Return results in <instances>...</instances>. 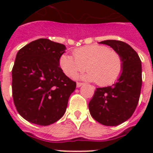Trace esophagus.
<instances>
[{
	"label": "esophagus",
	"instance_id": "34e87169",
	"mask_svg": "<svg viewBox=\"0 0 153 153\" xmlns=\"http://www.w3.org/2000/svg\"><path fill=\"white\" fill-rule=\"evenodd\" d=\"M82 85H83V83H82V82H77V87H78V88L81 87Z\"/></svg>",
	"mask_w": 153,
	"mask_h": 153
}]
</instances>
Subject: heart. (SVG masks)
Here are the masks:
<instances>
[{"mask_svg": "<svg viewBox=\"0 0 153 153\" xmlns=\"http://www.w3.org/2000/svg\"><path fill=\"white\" fill-rule=\"evenodd\" d=\"M74 56L62 55L59 66L66 75L75 76L85 70L86 74L81 79L90 82H97L100 86H107L118 79L122 71L121 55L114 50L104 45L92 44L77 48Z\"/></svg>", "mask_w": 153, "mask_h": 153, "instance_id": "obj_1", "label": "heart"}]
</instances>
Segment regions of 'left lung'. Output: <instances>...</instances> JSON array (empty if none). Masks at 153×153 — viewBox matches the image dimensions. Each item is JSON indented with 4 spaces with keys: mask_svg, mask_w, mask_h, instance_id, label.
Here are the masks:
<instances>
[{
    "mask_svg": "<svg viewBox=\"0 0 153 153\" xmlns=\"http://www.w3.org/2000/svg\"><path fill=\"white\" fill-rule=\"evenodd\" d=\"M99 44L111 47L121 55L122 71L112 86L96 89L89 102V110L94 120L107 126L126 121L135 111L142 85L140 57L130 45L119 40H104Z\"/></svg>",
    "mask_w": 153,
    "mask_h": 153,
    "instance_id": "1",
    "label": "left lung"
}]
</instances>
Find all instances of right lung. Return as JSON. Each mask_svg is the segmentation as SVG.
Listing matches in <instances>:
<instances>
[{
	"mask_svg": "<svg viewBox=\"0 0 153 153\" xmlns=\"http://www.w3.org/2000/svg\"><path fill=\"white\" fill-rule=\"evenodd\" d=\"M66 46L48 39L31 42L18 51L12 71L13 97L22 117L49 126L64 115L76 82L59 67Z\"/></svg>",
	"mask_w": 153,
	"mask_h": 153,
	"instance_id": "obj_1",
	"label": "right lung"
}]
</instances>
